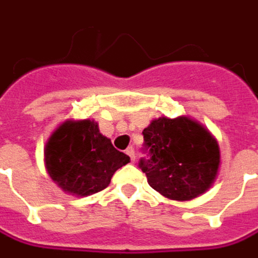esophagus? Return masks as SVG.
<instances>
[{
    "mask_svg": "<svg viewBox=\"0 0 258 258\" xmlns=\"http://www.w3.org/2000/svg\"><path fill=\"white\" fill-rule=\"evenodd\" d=\"M126 155L131 157V160H132V162H135V157H136V156H135V149H133L132 146L126 149Z\"/></svg>",
    "mask_w": 258,
    "mask_h": 258,
    "instance_id": "esophagus-1",
    "label": "esophagus"
}]
</instances>
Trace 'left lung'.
I'll return each instance as SVG.
<instances>
[{
  "label": "left lung",
  "instance_id": "8db88e82",
  "mask_svg": "<svg viewBox=\"0 0 258 258\" xmlns=\"http://www.w3.org/2000/svg\"><path fill=\"white\" fill-rule=\"evenodd\" d=\"M143 139L150 157L139 166L163 198L187 202L210 189L220 167V148L198 120L157 117L143 129Z\"/></svg>",
  "mask_w": 258,
  "mask_h": 258
}]
</instances>
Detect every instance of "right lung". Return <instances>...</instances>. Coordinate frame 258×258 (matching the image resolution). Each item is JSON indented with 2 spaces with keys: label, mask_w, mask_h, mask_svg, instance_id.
<instances>
[{
  "label": "right lung",
  "mask_w": 258,
  "mask_h": 258,
  "mask_svg": "<svg viewBox=\"0 0 258 258\" xmlns=\"http://www.w3.org/2000/svg\"><path fill=\"white\" fill-rule=\"evenodd\" d=\"M45 169L62 191L86 198L108 187L117 169L131 157L113 148L91 119H67L60 123L44 149Z\"/></svg>",
  "instance_id": "right-lung-1"
}]
</instances>
